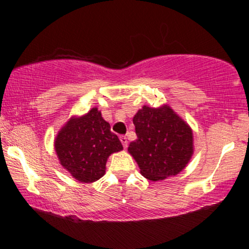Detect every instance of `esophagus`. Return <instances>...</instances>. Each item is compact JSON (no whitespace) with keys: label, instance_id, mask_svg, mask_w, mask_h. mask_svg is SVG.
Segmentation results:
<instances>
[{"label":"esophagus","instance_id":"obj_1","mask_svg":"<svg viewBox=\"0 0 249 249\" xmlns=\"http://www.w3.org/2000/svg\"><path fill=\"white\" fill-rule=\"evenodd\" d=\"M120 141L122 142V145H124V147L127 148L128 147V139H127V137H125V136H120Z\"/></svg>","mask_w":249,"mask_h":249}]
</instances>
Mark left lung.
Instances as JSON below:
<instances>
[{
	"instance_id": "obj_1",
	"label": "left lung",
	"mask_w": 249,
	"mask_h": 249,
	"mask_svg": "<svg viewBox=\"0 0 249 249\" xmlns=\"http://www.w3.org/2000/svg\"><path fill=\"white\" fill-rule=\"evenodd\" d=\"M137 139L128 151L152 181L178 175L193 155V131L168 105L142 107L134 117Z\"/></svg>"
}]
</instances>
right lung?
Segmentation results:
<instances>
[{
  "mask_svg": "<svg viewBox=\"0 0 249 249\" xmlns=\"http://www.w3.org/2000/svg\"><path fill=\"white\" fill-rule=\"evenodd\" d=\"M96 107L81 118L70 119L55 139L61 165L78 181L94 182L104 176L105 164L122 144Z\"/></svg>",
  "mask_w": 249,
  "mask_h": 249,
  "instance_id": "right-lung-1",
  "label": "right lung"
}]
</instances>
